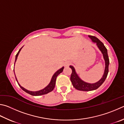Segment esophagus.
Masks as SVG:
<instances>
[{
	"label": "esophagus",
	"instance_id": "obj_1",
	"mask_svg": "<svg viewBox=\"0 0 124 124\" xmlns=\"http://www.w3.org/2000/svg\"><path fill=\"white\" fill-rule=\"evenodd\" d=\"M69 64V62H66V63H65V66H68Z\"/></svg>",
	"mask_w": 124,
	"mask_h": 124
}]
</instances>
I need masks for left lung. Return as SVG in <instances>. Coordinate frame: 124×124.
<instances>
[{
  "mask_svg": "<svg viewBox=\"0 0 124 124\" xmlns=\"http://www.w3.org/2000/svg\"><path fill=\"white\" fill-rule=\"evenodd\" d=\"M88 37L93 42L96 43L99 49H100V50L103 54V58L105 61V69L104 74H103L102 78L98 82L94 83V84H88V83L85 82L81 79H80L78 74L76 73L74 67L71 66H70V68L72 70V73L70 76V80L72 84L75 88L82 91H91L98 89L105 81L107 76L108 73L109 61L106 48L105 46L103 43L101 42L98 38L91 35H89Z\"/></svg>",
  "mask_w": 124,
  "mask_h": 124,
  "instance_id": "obj_1",
  "label": "left lung"
}]
</instances>
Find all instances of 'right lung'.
<instances>
[{
    "mask_svg": "<svg viewBox=\"0 0 124 124\" xmlns=\"http://www.w3.org/2000/svg\"><path fill=\"white\" fill-rule=\"evenodd\" d=\"M22 48H21V49H19V50L18 51V52L17 54V55H16V59H15V62L16 61V60L17 59V57L18 56L19 53L20 52V51L21 50ZM63 69H64V67H62V68H61L60 69L58 70L56 72V73L54 74V75L53 76L52 78H51V80L50 82V84H49L47 86L44 88V89H43L42 90H40V91H37V92H31L30 91H28V90H27L26 89H25L24 88H23V87H22L21 85H20L18 82V81L16 77V79L17 82L18 83V84L19 85V87L21 88L24 91H25L26 92V93H28L29 94H30L31 95H33V96H39V95H44V94H46L47 93H49V92H50L51 91H53V90L54 89L55 86V84H56V78H57V76L59 75L60 73H61L62 72L63 70ZM14 70V69H13Z\"/></svg>",
    "mask_w": 124,
    "mask_h": 124,
    "instance_id": "right-lung-1",
    "label": "right lung"
}]
</instances>
